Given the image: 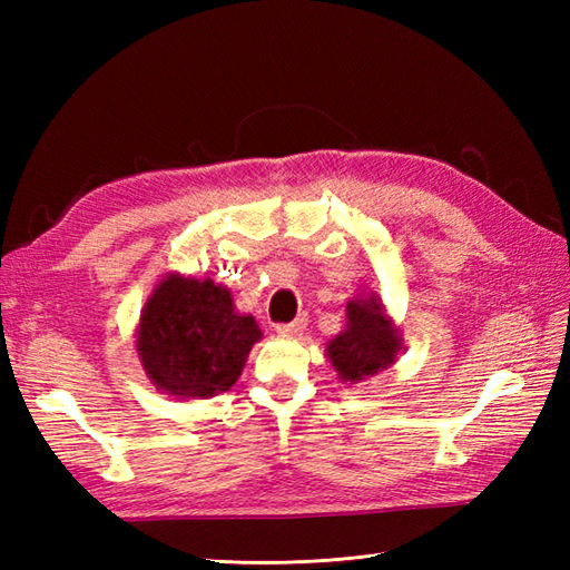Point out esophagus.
<instances>
[{
  "label": "esophagus",
  "mask_w": 570,
  "mask_h": 570,
  "mask_svg": "<svg viewBox=\"0 0 570 570\" xmlns=\"http://www.w3.org/2000/svg\"><path fill=\"white\" fill-rule=\"evenodd\" d=\"M306 325H308V321L301 316V318H296L294 323H286V325H276V333L278 335H286V337H296V335H301L306 331Z\"/></svg>",
  "instance_id": "obj_1"
}]
</instances>
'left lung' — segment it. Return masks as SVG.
<instances>
[{"instance_id":"1","label":"left lung","mask_w":570,"mask_h":570,"mask_svg":"<svg viewBox=\"0 0 570 570\" xmlns=\"http://www.w3.org/2000/svg\"><path fill=\"white\" fill-rule=\"evenodd\" d=\"M345 321V331L325 343V357L341 382H365L392 367L402 355L404 335L374 292L350 298Z\"/></svg>"}]
</instances>
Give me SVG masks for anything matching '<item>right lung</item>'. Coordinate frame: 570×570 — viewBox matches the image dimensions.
<instances>
[{
	"label": "right lung",
	"mask_w": 570,
	"mask_h": 570,
	"mask_svg": "<svg viewBox=\"0 0 570 570\" xmlns=\"http://www.w3.org/2000/svg\"><path fill=\"white\" fill-rule=\"evenodd\" d=\"M137 355L156 392L210 399L233 386L262 331L213 278L168 272L137 323Z\"/></svg>",
	"instance_id": "add662e5"
}]
</instances>
